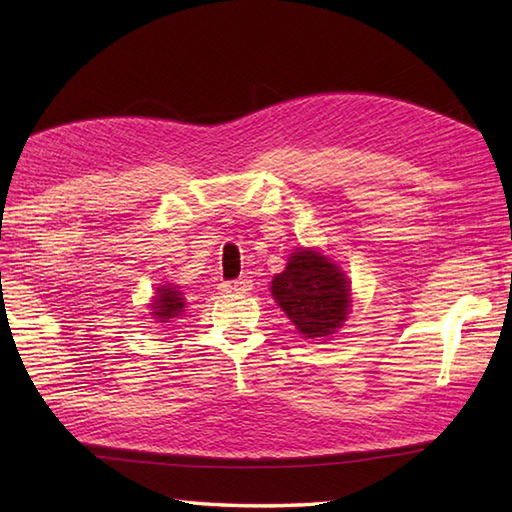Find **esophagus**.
<instances>
[{
  "label": "esophagus",
  "mask_w": 512,
  "mask_h": 512,
  "mask_svg": "<svg viewBox=\"0 0 512 512\" xmlns=\"http://www.w3.org/2000/svg\"><path fill=\"white\" fill-rule=\"evenodd\" d=\"M232 291H234V293H247V291H252V280H249V278L234 280V282H232Z\"/></svg>",
  "instance_id": "obj_1"
}]
</instances>
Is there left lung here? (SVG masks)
Masks as SVG:
<instances>
[{"instance_id":"left-lung-1","label":"left lung","mask_w":512,"mask_h":512,"mask_svg":"<svg viewBox=\"0 0 512 512\" xmlns=\"http://www.w3.org/2000/svg\"><path fill=\"white\" fill-rule=\"evenodd\" d=\"M350 280L317 249H295L271 280V295L306 339L334 334L350 315Z\"/></svg>"}]
</instances>
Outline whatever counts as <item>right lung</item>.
Segmentation results:
<instances>
[{
	"mask_svg": "<svg viewBox=\"0 0 512 512\" xmlns=\"http://www.w3.org/2000/svg\"><path fill=\"white\" fill-rule=\"evenodd\" d=\"M149 306H152V319H156L158 323H167L184 313V295L173 284L158 286Z\"/></svg>",
	"mask_w": 512,
	"mask_h": 512,
	"instance_id": "obj_1",
	"label": "right lung"
}]
</instances>
